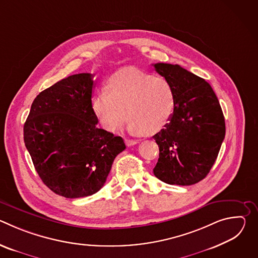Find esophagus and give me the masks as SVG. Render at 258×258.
Returning <instances> with one entry per match:
<instances>
[{
  "label": "esophagus",
  "instance_id": "esophagus-1",
  "mask_svg": "<svg viewBox=\"0 0 258 258\" xmlns=\"http://www.w3.org/2000/svg\"><path fill=\"white\" fill-rule=\"evenodd\" d=\"M124 142H125L126 146H134V145H137L140 141H139V140H133V139L126 138V139H124Z\"/></svg>",
  "mask_w": 258,
  "mask_h": 258
}]
</instances>
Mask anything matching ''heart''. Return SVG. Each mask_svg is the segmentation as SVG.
Wrapping results in <instances>:
<instances>
[{"instance_id":"obj_1","label":"heart","mask_w":258,"mask_h":258,"mask_svg":"<svg viewBox=\"0 0 258 258\" xmlns=\"http://www.w3.org/2000/svg\"><path fill=\"white\" fill-rule=\"evenodd\" d=\"M107 89L96 94L92 105L96 117L109 132L121 128L130 117L131 131L155 134L173 115L174 91L161 77L124 67L109 77Z\"/></svg>"}]
</instances>
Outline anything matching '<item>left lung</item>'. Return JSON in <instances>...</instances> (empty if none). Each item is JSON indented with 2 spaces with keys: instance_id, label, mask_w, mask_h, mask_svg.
<instances>
[{
  "instance_id": "left-lung-1",
  "label": "left lung",
  "mask_w": 258,
  "mask_h": 258,
  "mask_svg": "<svg viewBox=\"0 0 258 258\" xmlns=\"http://www.w3.org/2000/svg\"><path fill=\"white\" fill-rule=\"evenodd\" d=\"M153 66L169 82L175 96L171 119L153 136L159 147L154 175L169 185H194L210 171L225 139L222 107L202 78L177 64Z\"/></svg>"
}]
</instances>
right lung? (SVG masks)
Wrapping results in <instances>:
<instances>
[{
    "mask_svg": "<svg viewBox=\"0 0 258 258\" xmlns=\"http://www.w3.org/2000/svg\"><path fill=\"white\" fill-rule=\"evenodd\" d=\"M93 78L79 73L41 92L23 127L36 172L50 190L65 198L97 193L125 149L121 137L97 127Z\"/></svg>",
    "mask_w": 258,
    "mask_h": 258,
    "instance_id": "obj_1",
    "label": "right lung"
}]
</instances>
